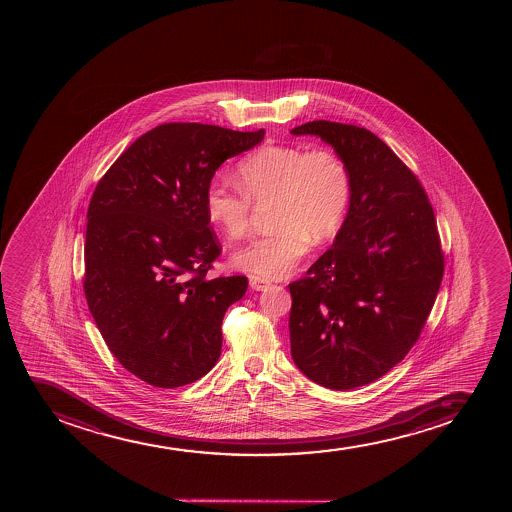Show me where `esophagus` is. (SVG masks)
Masks as SVG:
<instances>
[{"instance_id": "1", "label": "esophagus", "mask_w": 512, "mask_h": 512, "mask_svg": "<svg viewBox=\"0 0 512 512\" xmlns=\"http://www.w3.org/2000/svg\"><path fill=\"white\" fill-rule=\"evenodd\" d=\"M249 287L256 290V292H261V290H266V288L270 287V282H266L263 278L249 277Z\"/></svg>"}]
</instances>
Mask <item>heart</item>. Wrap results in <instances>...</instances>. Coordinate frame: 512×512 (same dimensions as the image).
Returning a JSON list of instances; mask_svg holds the SVG:
<instances>
[{
	"label": "heart",
	"instance_id": "heart-1",
	"mask_svg": "<svg viewBox=\"0 0 512 512\" xmlns=\"http://www.w3.org/2000/svg\"><path fill=\"white\" fill-rule=\"evenodd\" d=\"M235 189L222 181L206 188V217L229 239H241L251 224V203H270L275 229L232 254V265L254 277L283 278L304 259L312 241L340 229L352 198L345 160L331 148L265 145L237 167Z\"/></svg>",
	"mask_w": 512,
	"mask_h": 512
}]
</instances>
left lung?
<instances>
[{
	"label": "left lung",
	"instance_id": "8db88e82",
	"mask_svg": "<svg viewBox=\"0 0 512 512\" xmlns=\"http://www.w3.org/2000/svg\"><path fill=\"white\" fill-rule=\"evenodd\" d=\"M345 160L352 198L333 246L290 283L292 359L324 388L374 382L405 359L441 287L444 258L434 210L413 172L374 133L312 121Z\"/></svg>",
	"mask_w": 512,
	"mask_h": 512
}]
</instances>
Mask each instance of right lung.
Listing matches in <instances>:
<instances>
[{
  "mask_svg": "<svg viewBox=\"0 0 512 512\" xmlns=\"http://www.w3.org/2000/svg\"><path fill=\"white\" fill-rule=\"evenodd\" d=\"M265 130L160 124L100 179L87 212L85 297L126 371L157 388L198 381L217 364L222 319L246 277L208 280L220 244L205 193L225 160Z\"/></svg>",
  "mask_w": 512,
  "mask_h": 512,
  "instance_id": "right-lung-1",
  "label": "right lung"
}]
</instances>
